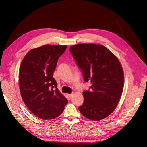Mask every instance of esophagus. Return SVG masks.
<instances>
[{
  "label": "esophagus",
  "mask_w": 147,
  "mask_h": 147,
  "mask_svg": "<svg viewBox=\"0 0 147 147\" xmlns=\"http://www.w3.org/2000/svg\"><path fill=\"white\" fill-rule=\"evenodd\" d=\"M73 94H74L73 93H71V94H68V96H69L70 97H73Z\"/></svg>",
  "instance_id": "34e87169"
}]
</instances>
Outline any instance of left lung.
<instances>
[{"mask_svg":"<svg viewBox=\"0 0 147 147\" xmlns=\"http://www.w3.org/2000/svg\"><path fill=\"white\" fill-rule=\"evenodd\" d=\"M70 51L80 68L90 90L83 92L81 113L92 121H100L115 109L122 93L124 74L119 60L105 46L96 44H78Z\"/></svg>","mask_w":147,"mask_h":147,"instance_id":"left-lung-1","label":"left lung"}]
</instances>
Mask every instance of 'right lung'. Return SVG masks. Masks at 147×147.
Segmentation results:
<instances>
[{
  "mask_svg": "<svg viewBox=\"0 0 147 147\" xmlns=\"http://www.w3.org/2000/svg\"><path fill=\"white\" fill-rule=\"evenodd\" d=\"M67 45H44L29 51L19 73L21 95L26 107L42 119L60 115L68 100L57 89L53 73Z\"/></svg>",
  "mask_w": 147,
  "mask_h": 147,
  "instance_id": "1",
  "label": "right lung"
}]
</instances>
